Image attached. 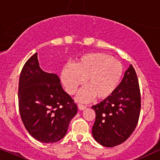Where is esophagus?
I'll list each match as a JSON object with an SVG mask.
<instances>
[{
    "label": "esophagus",
    "instance_id": "34e87169",
    "mask_svg": "<svg viewBox=\"0 0 160 160\" xmlns=\"http://www.w3.org/2000/svg\"><path fill=\"white\" fill-rule=\"evenodd\" d=\"M78 108H79V110H85V109H86V106L82 105H80V104H79V105H78Z\"/></svg>",
    "mask_w": 160,
    "mask_h": 160
}]
</instances>
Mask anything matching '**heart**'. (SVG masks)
<instances>
[{
    "mask_svg": "<svg viewBox=\"0 0 160 160\" xmlns=\"http://www.w3.org/2000/svg\"><path fill=\"white\" fill-rule=\"evenodd\" d=\"M123 74L122 64L103 52L88 53L76 61L74 67L67 65L61 72V81L66 91L73 94L84 82L86 87L79 91L77 99L88 102L93 97L105 99L113 93Z\"/></svg>",
    "mask_w": 160,
    "mask_h": 160,
    "instance_id": "obj_1",
    "label": "heart"
}]
</instances>
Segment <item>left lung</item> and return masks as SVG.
Wrapping results in <instances>:
<instances>
[{
    "label": "left lung",
    "instance_id": "left-lung-1",
    "mask_svg": "<svg viewBox=\"0 0 160 160\" xmlns=\"http://www.w3.org/2000/svg\"><path fill=\"white\" fill-rule=\"evenodd\" d=\"M141 101L139 82L132 65L110 97L92 106L96 112L92 135L105 147L120 145L130 137L139 120Z\"/></svg>",
    "mask_w": 160,
    "mask_h": 160
}]
</instances>
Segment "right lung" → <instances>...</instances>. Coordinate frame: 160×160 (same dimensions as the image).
Masks as SVG:
<instances>
[{
    "label": "right lung",
    "mask_w": 160,
    "mask_h": 160,
    "mask_svg": "<svg viewBox=\"0 0 160 160\" xmlns=\"http://www.w3.org/2000/svg\"><path fill=\"white\" fill-rule=\"evenodd\" d=\"M18 102L25 129L33 138L45 143L62 139L78 112L74 100L63 91L58 76L40 68L37 52L21 71Z\"/></svg>",
    "instance_id": "1"
}]
</instances>
